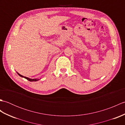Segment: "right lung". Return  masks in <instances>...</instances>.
<instances>
[{"instance_id":"add662e5","label":"right lung","mask_w":125,"mask_h":125,"mask_svg":"<svg viewBox=\"0 0 125 125\" xmlns=\"http://www.w3.org/2000/svg\"><path fill=\"white\" fill-rule=\"evenodd\" d=\"M17 73L18 74V75H19L20 77H23V78H25L26 79H27L28 81H30V82H36V81H38L39 80V79H31V78L26 77H25V76H22L21 75H20V74H19L18 73Z\"/></svg>"}]
</instances>
